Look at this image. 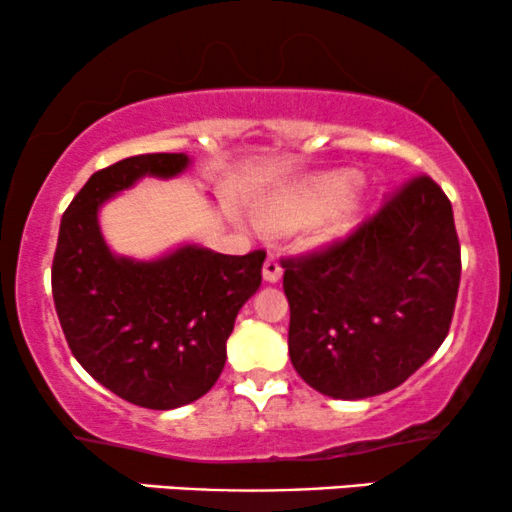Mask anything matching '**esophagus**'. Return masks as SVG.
I'll use <instances>...</instances> for the list:
<instances>
[{
    "mask_svg": "<svg viewBox=\"0 0 512 512\" xmlns=\"http://www.w3.org/2000/svg\"><path fill=\"white\" fill-rule=\"evenodd\" d=\"M262 276L264 281H269V284H276V281L281 279V264L276 257H267V262H264L262 267Z\"/></svg>",
    "mask_w": 512,
    "mask_h": 512,
    "instance_id": "obj_1",
    "label": "esophagus"
}]
</instances>
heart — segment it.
<instances>
[{
  "label": "heart",
  "instance_id": "heart-1",
  "mask_svg": "<svg viewBox=\"0 0 512 512\" xmlns=\"http://www.w3.org/2000/svg\"><path fill=\"white\" fill-rule=\"evenodd\" d=\"M351 187V178L346 175H334V178H325L313 185L298 187V190L284 192V195L274 197L267 204V221L274 228H293L310 226L317 218L321 221L315 224L317 240H332L337 236H344L351 228V209L349 207H335L346 195Z\"/></svg>",
  "mask_w": 512,
  "mask_h": 512
}]
</instances>
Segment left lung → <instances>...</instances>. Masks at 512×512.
Masks as SVG:
<instances>
[{
	"mask_svg": "<svg viewBox=\"0 0 512 512\" xmlns=\"http://www.w3.org/2000/svg\"><path fill=\"white\" fill-rule=\"evenodd\" d=\"M281 267L298 375L334 399L383 395L448 337L462 272L452 204L416 175L354 233Z\"/></svg>",
	"mask_w": 512,
	"mask_h": 512,
	"instance_id": "8db88e82",
	"label": "left lung"
}]
</instances>
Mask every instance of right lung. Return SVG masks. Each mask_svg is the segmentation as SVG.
<instances>
[{"instance_id": "add662e5", "label": "right lung", "mask_w": 512, "mask_h": 512, "mask_svg": "<svg viewBox=\"0 0 512 512\" xmlns=\"http://www.w3.org/2000/svg\"><path fill=\"white\" fill-rule=\"evenodd\" d=\"M185 154L129 156L93 173L62 214L52 298L64 337L91 378L146 409H175L214 387L226 339L260 289L264 250L248 255L182 245L151 262L105 245L98 209L144 175L173 178Z\"/></svg>"}]
</instances>
